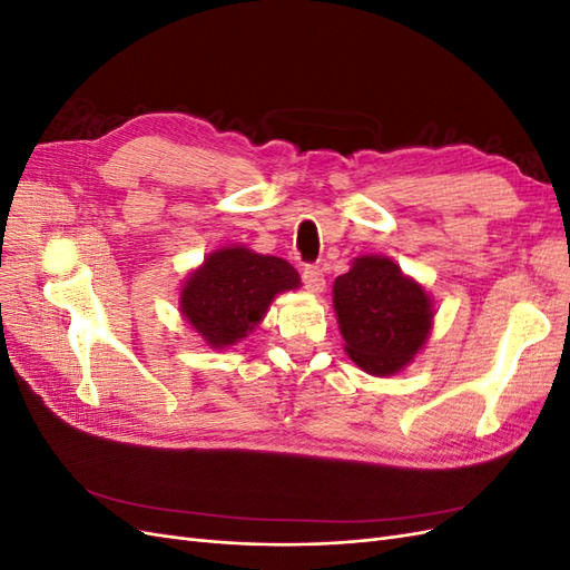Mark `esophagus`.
<instances>
[{
	"mask_svg": "<svg viewBox=\"0 0 570 570\" xmlns=\"http://www.w3.org/2000/svg\"><path fill=\"white\" fill-rule=\"evenodd\" d=\"M302 281H304V287L308 292H314V295H318V292H323V287H325L323 268L318 264H306L302 268Z\"/></svg>",
	"mask_w": 570,
	"mask_h": 570,
	"instance_id": "1",
	"label": "esophagus"
}]
</instances>
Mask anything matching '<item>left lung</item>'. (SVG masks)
I'll list each match as a JSON object with an SVG mask.
<instances>
[{
	"label": "left lung",
	"mask_w": 570,
	"mask_h": 570,
	"mask_svg": "<svg viewBox=\"0 0 570 570\" xmlns=\"http://www.w3.org/2000/svg\"><path fill=\"white\" fill-rule=\"evenodd\" d=\"M333 302L347 354L373 375L404 368L433 325L425 289L390 258L358 256L337 275Z\"/></svg>",
	"instance_id": "obj_1"
}]
</instances>
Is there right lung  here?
I'll return each mask as SVG.
<instances>
[{
	"instance_id": "right-lung-1",
	"label": "right lung",
	"mask_w": 570,
	"mask_h": 570,
	"mask_svg": "<svg viewBox=\"0 0 570 570\" xmlns=\"http://www.w3.org/2000/svg\"><path fill=\"white\" fill-rule=\"evenodd\" d=\"M299 273L285 258L247 247L214 252L183 287L180 308L212 347L243 340L264 318L278 292L295 289Z\"/></svg>"
}]
</instances>
